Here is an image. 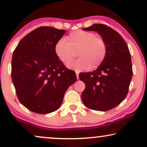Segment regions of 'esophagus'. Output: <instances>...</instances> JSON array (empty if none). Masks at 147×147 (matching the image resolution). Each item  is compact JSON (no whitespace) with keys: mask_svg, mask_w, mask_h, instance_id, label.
I'll return each instance as SVG.
<instances>
[{"mask_svg":"<svg viewBox=\"0 0 147 147\" xmlns=\"http://www.w3.org/2000/svg\"><path fill=\"white\" fill-rule=\"evenodd\" d=\"M76 77H77V78L78 79V78H79V72L76 71Z\"/></svg>","mask_w":147,"mask_h":147,"instance_id":"1","label":"esophagus"}]
</instances>
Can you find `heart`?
Masks as SVG:
<instances>
[{
  "label": "heart",
  "mask_w": 147,
  "mask_h": 147,
  "mask_svg": "<svg viewBox=\"0 0 147 147\" xmlns=\"http://www.w3.org/2000/svg\"><path fill=\"white\" fill-rule=\"evenodd\" d=\"M107 45L102 38L92 32L78 30L72 32L65 39L61 38L56 42L54 51L61 62L67 67L82 71L101 65L107 54ZM79 51L80 58L70 62L75 56V52Z\"/></svg>",
  "instance_id": "heart-1"
}]
</instances>
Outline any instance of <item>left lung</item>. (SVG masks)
I'll use <instances>...</instances> for the list:
<instances>
[{
	"mask_svg": "<svg viewBox=\"0 0 147 147\" xmlns=\"http://www.w3.org/2000/svg\"><path fill=\"white\" fill-rule=\"evenodd\" d=\"M84 31H94L107 45V54L97 69L79 74L86 84L82 102L86 107L107 111L121 103L127 95L132 76L130 53L118 32L103 24H94Z\"/></svg>",
	"mask_w": 147,
	"mask_h": 147,
	"instance_id": "obj_1",
	"label": "left lung"
}]
</instances>
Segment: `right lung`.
Returning a JSON list of instances; mask_svg holds the SVG:
<instances>
[{
	"mask_svg": "<svg viewBox=\"0 0 147 147\" xmlns=\"http://www.w3.org/2000/svg\"><path fill=\"white\" fill-rule=\"evenodd\" d=\"M65 30L41 27L27 34L13 52L11 77L20 102L33 112L49 114L61 105L75 71L58 59L54 47Z\"/></svg>",
	"mask_w": 147,
	"mask_h": 147,
	"instance_id": "obj_1",
	"label": "right lung"
}]
</instances>
